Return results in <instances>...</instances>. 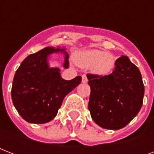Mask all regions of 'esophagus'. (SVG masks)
<instances>
[{"mask_svg":"<svg viewBox=\"0 0 154 154\" xmlns=\"http://www.w3.org/2000/svg\"><path fill=\"white\" fill-rule=\"evenodd\" d=\"M82 83H86V82H88L86 75H82Z\"/></svg>","mask_w":154,"mask_h":154,"instance_id":"esophagus-1","label":"esophagus"}]
</instances>
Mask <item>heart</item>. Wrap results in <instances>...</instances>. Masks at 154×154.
<instances>
[{"label": "heart", "mask_w": 154, "mask_h": 154, "mask_svg": "<svg viewBox=\"0 0 154 154\" xmlns=\"http://www.w3.org/2000/svg\"><path fill=\"white\" fill-rule=\"evenodd\" d=\"M74 59L80 67L90 69L94 74L99 76L108 75L116 65L115 56L100 49L78 52L75 54Z\"/></svg>", "instance_id": "obj_1"}]
</instances>
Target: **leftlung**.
<instances>
[{"label": "left lung", "instance_id": "left-lung-1", "mask_svg": "<svg viewBox=\"0 0 154 154\" xmlns=\"http://www.w3.org/2000/svg\"><path fill=\"white\" fill-rule=\"evenodd\" d=\"M87 78L91 89L89 110L97 125L117 130L136 117L143 103L145 88L140 70L128 57L116 60L111 74H87Z\"/></svg>", "mask_w": 154, "mask_h": 154}]
</instances>
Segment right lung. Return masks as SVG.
I'll return each instance as SVG.
<instances>
[{
  "label": "right lung",
  "instance_id": "add662e5",
  "mask_svg": "<svg viewBox=\"0 0 154 154\" xmlns=\"http://www.w3.org/2000/svg\"><path fill=\"white\" fill-rule=\"evenodd\" d=\"M65 47H45L28 56L16 71L12 86V100L24 120L33 124H45L57 116L65 97L82 82L77 76L63 79L59 68H51L49 56L62 53L63 67L69 68V55Z\"/></svg>",
  "mask_w": 154,
  "mask_h": 154
}]
</instances>
